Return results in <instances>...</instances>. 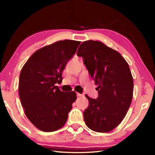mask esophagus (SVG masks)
I'll return each instance as SVG.
<instances>
[{
	"instance_id": "obj_1",
	"label": "esophagus",
	"mask_w": 155,
	"mask_h": 155,
	"mask_svg": "<svg viewBox=\"0 0 155 155\" xmlns=\"http://www.w3.org/2000/svg\"><path fill=\"white\" fill-rule=\"evenodd\" d=\"M77 97H83V94H80V93H77Z\"/></svg>"
}]
</instances>
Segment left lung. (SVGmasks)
<instances>
[{"instance_id":"1","label":"left lung","mask_w":155,"mask_h":155,"mask_svg":"<svg viewBox=\"0 0 155 155\" xmlns=\"http://www.w3.org/2000/svg\"><path fill=\"white\" fill-rule=\"evenodd\" d=\"M77 56L83 57L98 84L96 99L85 94L88 100L83 113L85 123L95 132H109L123 120L132 101L133 78L129 66L119 52L99 41L83 42Z\"/></svg>"}]
</instances>
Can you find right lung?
<instances>
[{"mask_svg": "<svg viewBox=\"0 0 155 155\" xmlns=\"http://www.w3.org/2000/svg\"><path fill=\"white\" fill-rule=\"evenodd\" d=\"M80 43L56 42L36 51L23 66L19 77L20 99L26 116L39 130L55 131L67 120L77 95L74 91H61L55 84L61 83L62 71Z\"/></svg>", "mask_w": 155, "mask_h": 155, "instance_id": "add662e5", "label": "right lung"}]
</instances>
